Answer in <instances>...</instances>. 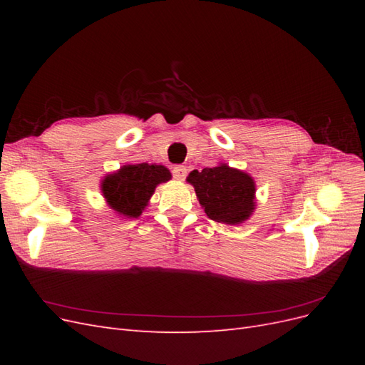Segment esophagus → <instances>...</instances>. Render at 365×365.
<instances>
[{
    "mask_svg": "<svg viewBox=\"0 0 365 365\" xmlns=\"http://www.w3.org/2000/svg\"><path fill=\"white\" fill-rule=\"evenodd\" d=\"M172 175H173L175 180L182 181L187 176V169L184 168V165H175V168L172 169Z\"/></svg>",
    "mask_w": 365,
    "mask_h": 365,
    "instance_id": "esophagus-1",
    "label": "esophagus"
}]
</instances>
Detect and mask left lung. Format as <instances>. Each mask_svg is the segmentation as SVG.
<instances>
[{
  "mask_svg": "<svg viewBox=\"0 0 365 365\" xmlns=\"http://www.w3.org/2000/svg\"><path fill=\"white\" fill-rule=\"evenodd\" d=\"M204 212L216 222L236 225L250 217L254 210L256 187L250 175L227 164L190 172L189 178Z\"/></svg>",
  "mask_w": 365,
  "mask_h": 365,
  "instance_id": "left-lung-1",
  "label": "left lung"
}]
</instances>
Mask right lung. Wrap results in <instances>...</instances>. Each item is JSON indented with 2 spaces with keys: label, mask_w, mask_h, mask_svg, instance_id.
<instances>
[{
  "label": "right lung",
  "mask_w": 365,
  "mask_h": 365,
  "mask_svg": "<svg viewBox=\"0 0 365 365\" xmlns=\"http://www.w3.org/2000/svg\"><path fill=\"white\" fill-rule=\"evenodd\" d=\"M169 180L170 172L164 165L148 163L123 165L117 173L106 176L102 182V192L117 213L137 217L148 205L157 184Z\"/></svg>",
  "instance_id": "right-lung-1"
}]
</instances>
